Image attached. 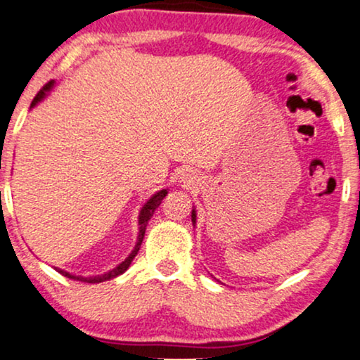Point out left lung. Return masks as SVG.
Returning <instances> with one entry per match:
<instances>
[{
  "mask_svg": "<svg viewBox=\"0 0 360 360\" xmlns=\"http://www.w3.org/2000/svg\"><path fill=\"white\" fill-rule=\"evenodd\" d=\"M191 223H193V226L196 224V211H195V208L191 210Z\"/></svg>",
  "mask_w": 360,
  "mask_h": 360,
  "instance_id": "1",
  "label": "left lung"
}]
</instances>
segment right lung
Listing matches in <instances>:
<instances>
[{"label": "right lung", "instance_id": "right-lung-1", "mask_svg": "<svg viewBox=\"0 0 360 360\" xmlns=\"http://www.w3.org/2000/svg\"><path fill=\"white\" fill-rule=\"evenodd\" d=\"M53 85H56V82H49L47 85L44 86L41 91L37 93L36 98H34V101H32L31 108L37 106V103H41V101L44 100V98H46V96L49 95V93L52 91ZM167 193H169V191H167L165 188H164V190H160V191H157V193H155V195H152L150 198L147 200V203L141 208V213H139V234H137V243H136V245H134V249L131 250V254L127 255V257H126L124 260H122V262H121L120 265H116L115 269L108 270V272H105V274H101V275H95V277H82V275H73V274H70V272H67V270H62V269H57V267H56L57 272H58V274H62L63 277H68V278L78 280V282H85V283H100V282H106V280L116 278L117 275L124 274L126 270L129 269V265H131V262H132V259L136 257L137 252H139L141 244H142V239H144V234H146L147 223H149V219L152 218V214H154V211H155L157 208H159V205L162 203V200L165 198Z\"/></svg>", "mask_w": 360, "mask_h": 360}]
</instances>
